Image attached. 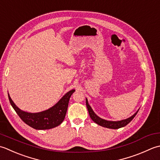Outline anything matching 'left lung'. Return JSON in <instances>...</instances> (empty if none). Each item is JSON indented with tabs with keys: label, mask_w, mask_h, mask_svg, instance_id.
I'll return each mask as SVG.
<instances>
[{
	"label": "left lung",
	"mask_w": 160,
	"mask_h": 160,
	"mask_svg": "<svg viewBox=\"0 0 160 160\" xmlns=\"http://www.w3.org/2000/svg\"><path fill=\"white\" fill-rule=\"evenodd\" d=\"M86 106L88 110L89 115L90 118L92 119V121L94 122H95L97 124L105 127V128H111V129H118L119 128H122V127L126 126L128 123H129L130 122L132 121V119L134 118L135 117V115H137V113L138 112L139 110L137 111L134 115H132L129 118L126 119H123L121 120V121H117V122H112V121H107V120L103 119L102 118H100L99 117L97 116L95 113L94 112V111L92 109V108L90 107V106L89 105L88 102V99H86Z\"/></svg>",
	"instance_id": "obj_1"
}]
</instances>
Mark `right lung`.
Masks as SVG:
<instances>
[{
	"label": "right lung",
	"instance_id": "right-lung-1",
	"mask_svg": "<svg viewBox=\"0 0 160 160\" xmlns=\"http://www.w3.org/2000/svg\"><path fill=\"white\" fill-rule=\"evenodd\" d=\"M74 91L75 90H72L67 92L50 108L37 113L22 111L16 106L9 94L8 97L13 108L26 124L37 130H46L53 128L63 122L66 115L70 98Z\"/></svg>",
	"mask_w": 160,
	"mask_h": 160
}]
</instances>
